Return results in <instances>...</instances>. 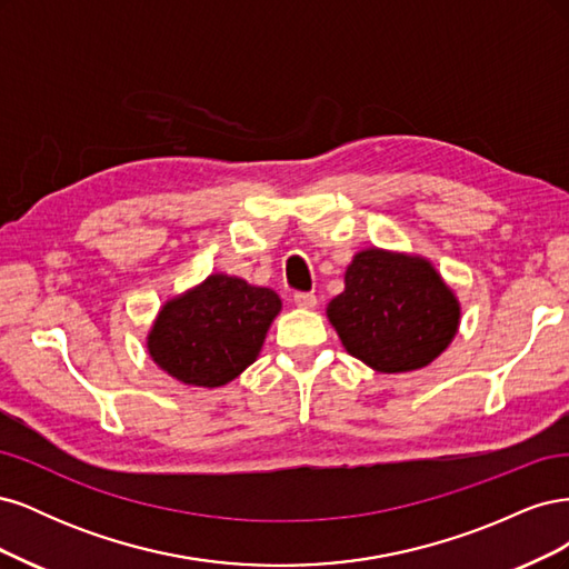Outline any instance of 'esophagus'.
<instances>
[{
    "label": "esophagus",
    "instance_id": "1",
    "mask_svg": "<svg viewBox=\"0 0 569 569\" xmlns=\"http://www.w3.org/2000/svg\"><path fill=\"white\" fill-rule=\"evenodd\" d=\"M295 303L299 308H313L318 303V299H316V295H311V291H297Z\"/></svg>",
    "mask_w": 569,
    "mask_h": 569
}]
</instances>
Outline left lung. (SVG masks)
<instances>
[{
	"mask_svg": "<svg viewBox=\"0 0 569 569\" xmlns=\"http://www.w3.org/2000/svg\"><path fill=\"white\" fill-rule=\"evenodd\" d=\"M327 318L353 358L377 372H410L432 363L458 332L460 303L420 256L366 249L343 274Z\"/></svg>",
	"mask_w": 569,
	"mask_h": 569,
	"instance_id": "left-lung-1",
	"label": "left lung"
}]
</instances>
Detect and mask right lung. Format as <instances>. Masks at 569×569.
<instances>
[{
	"instance_id": "obj_1",
	"label": "right lung",
	"mask_w": 569,
	"mask_h": 569,
	"mask_svg": "<svg viewBox=\"0 0 569 569\" xmlns=\"http://www.w3.org/2000/svg\"><path fill=\"white\" fill-rule=\"evenodd\" d=\"M280 308L272 289L216 272L161 308L147 349L176 380L222 387L253 363Z\"/></svg>"
}]
</instances>
